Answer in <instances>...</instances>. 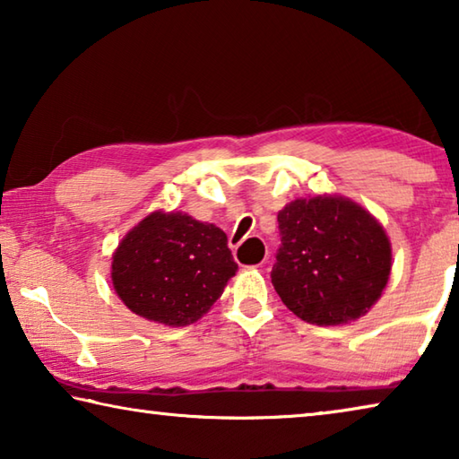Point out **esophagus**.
I'll use <instances>...</instances> for the list:
<instances>
[{"instance_id": "obj_1", "label": "esophagus", "mask_w": 459, "mask_h": 459, "mask_svg": "<svg viewBox=\"0 0 459 459\" xmlns=\"http://www.w3.org/2000/svg\"><path fill=\"white\" fill-rule=\"evenodd\" d=\"M265 255H267V253H265V251H263V259H261V261L257 263V265H261V263H263V261H265Z\"/></svg>"}]
</instances>
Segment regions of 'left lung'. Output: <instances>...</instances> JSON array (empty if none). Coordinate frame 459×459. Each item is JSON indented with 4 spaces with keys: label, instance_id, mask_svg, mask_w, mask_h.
I'll list each match as a JSON object with an SVG mask.
<instances>
[{
    "label": "left lung",
    "instance_id": "obj_1",
    "mask_svg": "<svg viewBox=\"0 0 459 459\" xmlns=\"http://www.w3.org/2000/svg\"><path fill=\"white\" fill-rule=\"evenodd\" d=\"M277 222L281 247L271 283L287 309L316 325L351 324L368 314L393 267L383 224L338 194L295 198Z\"/></svg>",
    "mask_w": 459,
    "mask_h": 459
}]
</instances>
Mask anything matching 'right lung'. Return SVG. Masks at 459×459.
<instances>
[{"label": "right lung", "mask_w": 459, "mask_h": 459, "mask_svg": "<svg viewBox=\"0 0 459 459\" xmlns=\"http://www.w3.org/2000/svg\"><path fill=\"white\" fill-rule=\"evenodd\" d=\"M227 243L216 224L188 212L153 211L115 248L113 290L147 322L190 325L208 314L237 273Z\"/></svg>", "instance_id": "obj_1"}]
</instances>
